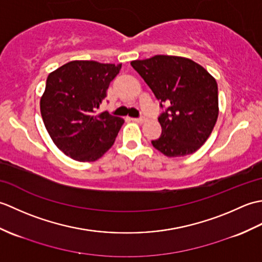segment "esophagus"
Instances as JSON below:
<instances>
[{"instance_id": "1", "label": "esophagus", "mask_w": 262, "mask_h": 262, "mask_svg": "<svg viewBox=\"0 0 262 262\" xmlns=\"http://www.w3.org/2000/svg\"><path fill=\"white\" fill-rule=\"evenodd\" d=\"M132 120L135 122H138V124H143V122L146 121V118H133Z\"/></svg>"}]
</instances>
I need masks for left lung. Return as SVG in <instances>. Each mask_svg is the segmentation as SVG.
Listing matches in <instances>:
<instances>
[{
  "label": "left lung",
  "mask_w": 262,
  "mask_h": 262,
  "mask_svg": "<svg viewBox=\"0 0 262 262\" xmlns=\"http://www.w3.org/2000/svg\"><path fill=\"white\" fill-rule=\"evenodd\" d=\"M155 97L168 105L159 117L162 134L152 145L168 158L194 153L208 140L219 117L214 76L181 56L155 55L130 62Z\"/></svg>",
  "instance_id": "obj_1"
}]
</instances>
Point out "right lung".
Here are the masks:
<instances>
[{"label": "right lung", "instance_id": "add662e5", "mask_svg": "<svg viewBox=\"0 0 262 262\" xmlns=\"http://www.w3.org/2000/svg\"><path fill=\"white\" fill-rule=\"evenodd\" d=\"M120 69L121 64L72 60L49 73L41 117L55 145L71 159L93 162L114 145L124 119L94 110Z\"/></svg>", "mask_w": 262, "mask_h": 262}]
</instances>
